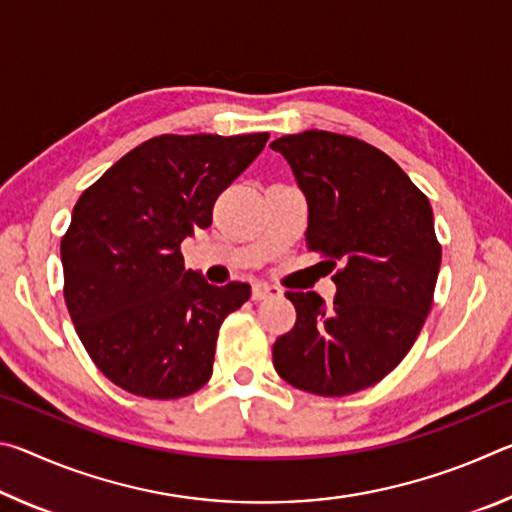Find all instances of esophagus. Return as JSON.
Wrapping results in <instances>:
<instances>
[{"label": "esophagus", "instance_id": "obj_1", "mask_svg": "<svg viewBox=\"0 0 512 512\" xmlns=\"http://www.w3.org/2000/svg\"><path fill=\"white\" fill-rule=\"evenodd\" d=\"M275 293H280V289L271 287V284H264V282H255L253 284V300H264V298H271Z\"/></svg>", "mask_w": 512, "mask_h": 512}]
</instances>
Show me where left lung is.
Here are the masks:
<instances>
[{"instance_id": "8db88e82", "label": "left lung", "mask_w": 512, "mask_h": 512, "mask_svg": "<svg viewBox=\"0 0 512 512\" xmlns=\"http://www.w3.org/2000/svg\"><path fill=\"white\" fill-rule=\"evenodd\" d=\"M307 198V246L336 284L327 309L316 291H287L296 325L273 345V366L305 393L341 397L384 379L418 339L440 271L429 198L375 146L305 131L271 144Z\"/></svg>"}]
</instances>
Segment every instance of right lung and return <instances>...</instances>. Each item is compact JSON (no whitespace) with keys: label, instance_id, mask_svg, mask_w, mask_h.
I'll list each match as a JSON object with an SVG mask.
<instances>
[{"label":"right lung","instance_id":"obj_1","mask_svg":"<svg viewBox=\"0 0 512 512\" xmlns=\"http://www.w3.org/2000/svg\"><path fill=\"white\" fill-rule=\"evenodd\" d=\"M266 140L268 133L153 137L76 201L60 241L65 302L112 384L176 400L212 377L221 323L250 298V287H214L185 271L180 244L210 228L214 201Z\"/></svg>","mask_w":512,"mask_h":512}]
</instances>
